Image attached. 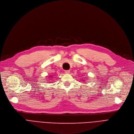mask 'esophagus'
I'll return each instance as SVG.
<instances>
[{
    "mask_svg": "<svg viewBox=\"0 0 134 134\" xmlns=\"http://www.w3.org/2000/svg\"><path fill=\"white\" fill-rule=\"evenodd\" d=\"M65 72L66 74H69V73L70 72V70H65Z\"/></svg>",
    "mask_w": 134,
    "mask_h": 134,
    "instance_id": "esophagus-1",
    "label": "esophagus"
}]
</instances>
